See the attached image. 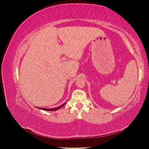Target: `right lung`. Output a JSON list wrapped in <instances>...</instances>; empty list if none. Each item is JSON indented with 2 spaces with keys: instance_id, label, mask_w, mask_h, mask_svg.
I'll list each match as a JSON object with an SVG mask.
<instances>
[{
  "instance_id": "add662e5",
  "label": "right lung",
  "mask_w": 149,
  "mask_h": 149,
  "mask_svg": "<svg viewBox=\"0 0 149 149\" xmlns=\"http://www.w3.org/2000/svg\"><path fill=\"white\" fill-rule=\"evenodd\" d=\"M65 104V103L64 104H63L62 105H61V106H60V107H57V108H41V109H42V110H48V111H53V110H58L59 108H60L61 107H62L63 106H64Z\"/></svg>"
}]
</instances>
